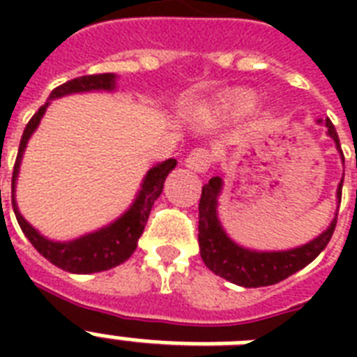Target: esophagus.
Listing matches in <instances>:
<instances>
[{
    "instance_id": "1",
    "label": "esophagus",
    "mask_w": 357,
    "mask_h": 357,
    "mask_svg": "<svg viewBox=\"0 0 357 357\" xmlns=\"http://www.w3.org/2000/svg\"><path fill=\"white\" fill-rule=\"evenodd\" d=\"M213 162V151L206 150V148H196V150H192L187 155V159H185V165H187V168H190V170H195V172L198 174H204L209 170V167H211Z\"/></svg>"
}]
</instances>
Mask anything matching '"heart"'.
Instances as JSON below:
<instances>
[{
	"mask_svg": "<svg viewBox=\"0 0 357 357\" xmlns=\"http://www.w3.org/2000/svg\"><path fill=\"white\" fill-rule=\"evenodd\" d=\"M259 105V98L255 96L254 92H243L235 98L231 105H229V114L238 119V116H246V114L254 113L255 107Z\"/></svg>",
	"mask_w": 357,
	"mask_h": 357,
	"instance_id": "1",
	"label": "heart"
}]
</instances>
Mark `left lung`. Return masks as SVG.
<instances>
[{"mask_svg": "<svg viewBox=\"0 0 357 357\" xmlns=\"http://www.w3.org/2000/svg\"><path fill=\"white\" fill-rule=\"evenodd\" d=\"M319 123L326 126V133L330 135L337 146L339 153L343 157V150L339 144L337 131L333 128L332 120L326 119ZM344 165V157H343ZM344 176V174H343ZM222 178L215 176L209 179V183L202 187L200 206H198V244H200V255L206 266L213 271L217 276L228 280V282L241 285V287H266L274 283L282 282L305 265H310L322 250L326 248L330 238L333 235L337 215L328 226L326 231L304 246L283 252H255V250L243 248L235 244L226 235L224 228L218 220V196L222 190ZM341 190H343V179L337 187V200L341 204Z\"/></svg>", "mask_w": 357, "mask_h": 357, "instance_id": "8db88e82", "label": "left lung"}]
</instances>
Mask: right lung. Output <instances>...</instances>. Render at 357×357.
Here are the masks:
<instances>
[{"mask_svg": "<svg viewBox=\"0 0 357 357\" xmlns=\"http://www.w3.org/2000/svg\"><path fill=\"white\" fill-rule=\"evenodd\" d=\"M116 86V75L114 74H94V75H81L72 81H66L57 89H53L50 94V100L55 98L66 96V94H74V92H89V91H114ZM50 103V102H47ZM46 105H42L29 123L25 126L22 140H20L18 155H16V162H14L13 172V209L18 220L20 228L25 234V237L29 238L31 244L38 250V254H42L50 263H53L59 268H63L66 272H74V274H92V272L109 271L113 266L120 265L126 259L131 257V254L137 248V241L144 231V226L150 217L151 206L153 202L161 196L162 185L165 179L170 172H172L178 161L176 159H167V161L159 162L153 168H150V172L146 174L142 187H140L139 195L135 198L133 206L129 207L128 211L123 213L119 220H114L113 224H109L105 228L98 229L94 234L83 235V237L75 238V241H68V243H53L50 238L42 237L27 220H25L18 211L16 200H14V185H16V178H18L20 162H22V155H24L25 144L33 135L40 119L46 113Z\"/></svg>", "mask_w": 357, "mask_h": 357, "instance_id": "right-lung-1", "label": "right lung"}]
</instances>
